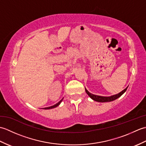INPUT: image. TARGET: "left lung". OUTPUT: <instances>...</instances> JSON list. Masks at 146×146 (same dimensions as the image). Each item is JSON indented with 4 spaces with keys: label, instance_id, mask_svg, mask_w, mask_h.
I'll return each instance as SVG.
<instances>
[{
    "label": "left lung",
    "instance_id": "obj_1",
    "mask_svg": "<svg viewBox=\"0 0 146 146\" xmlns=\"http://www.w3.org/2000/svg\"><path fill=\"white\" fill-rule=\"evenodd\" d=\"M127 88L128 86L123 90L120 92L119 94L114 95H111V96H110V97H102V96L94 95L91 94V93H90L86 88H85V91L86 94H88V95L92 99V100H94L96 102H108L113 101L115 100H116V99H117L118 98H119L121 95H122L123 94H124L125 91L127 90Z\"/></svg>",
    "mask_w": 146,
    "mask_h": 146
}]
</instances>
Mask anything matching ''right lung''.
Segmentation results:
<instances>
[{
    "mask_svg": "<svg viewBox=\"0 0 146 146\" xmlns=\"http://www.w3.org/2000/svg\"><path fill=\"white\" fill-rule=\"evenodd\" d=\"M63 98H62L61 100L58 102V103H57V104H56L55 105H52V106H51V107H46V108H43V109H46V110H47V109H51V108H55V107H58L59 105H60V104H61V102H62V100H63Z\"/></svg>",
    "mask_w": 146,
    "mask_h": 146,
    "instance_id": "1",
    "label": "right lung"
}]
</instances>
